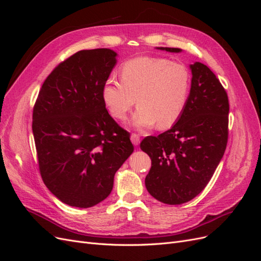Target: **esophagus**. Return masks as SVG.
I'll use <instances>...</instances> for the list:
<instances>
[{
	"instance_id": "esophagus-1",
	"label": "esophagus",
	"mask_w": 261,
	"mask_h": 261,
	"mask_svg": "<svg viewBox=\"0 0 261 261\" xmlns=\"http://www.w3.org/2000/svg\"><path fill=\"white\" fill-rule=\"evenodd\" d=\"M130 140H132V143H133L134 146H138L139 143H140V138H139V136L137 135V134H132V135H130Z\"/></svg>"
}]
</instances>
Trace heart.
I'll use <instances>...</instances> for the list:
<instances>
[{
    "instance_id": "b5f03b06",
    "label": "heart",
    "mask_w": 261,
    "mask_h": 261,
    "mask_svg": "<svg viewBox=\"0 0 261 261\" xmlns=\"http://www.w3.org/2000/svg\"><path fill=\"white\" fill-rule=\"evenodd\" d=\"M122 81L109 78L101 90L108 111L124 120L135 105L130 125L137 129L169 128L183 115L191 91L189 69L164 58L139 57L121 68Z\"/></svg>"
}]
</instances>
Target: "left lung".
I'll list each match as a JSON object with an SVG mask.
<instances>
[{"instance_id": "1", "label": "left lung", "mask_w": 261, "mask_h": 261, "mask_svg": "<svg viewBox=\"0 0 261 261\" xmlns=\"http://www.w3.org/2000/svg\"><path fill=\"white\" fill-rule=\"evenodd\" d=\"M179 53L177 48H156ZM191 91L183 115L159 136H148L140 149L151 159L147 191L163 203L192 200L207 186L227 143L228 99L211 69L200 62L189 65Z\"/></svg>"}]
</instances>
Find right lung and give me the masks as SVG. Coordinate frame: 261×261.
<instances>
[{"label":"right lung","mask_w":261,"mask_h":261,"mask_svg":"<svg viewBox=\"0 0 261 261\" xmlns=\"http://www.w3.org/2000/svg\"><path fill=\"white\" fill-rule=\"evenodd\" d=\"M116 58L111 49L75 53L54 68L36 101L39 169L49 191L68 206L89 208L105 200L134 151L129 133L108 113L101 96Z\"/></svg>","instance_id":"obj_1"}]
</instances>
